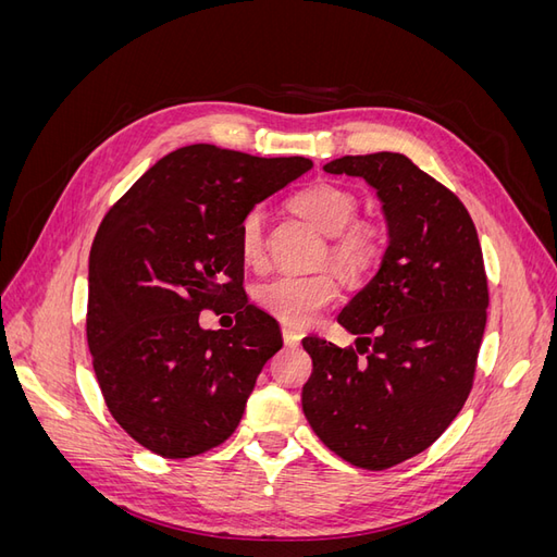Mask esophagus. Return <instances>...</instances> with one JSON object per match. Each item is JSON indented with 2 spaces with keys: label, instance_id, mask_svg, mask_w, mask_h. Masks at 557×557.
I'll return each mask as SVG.
<instances>
[{
  "label": "esophagus",
  "instance_id": "obj_1",
  "mask_svg": "<svg viewBox=\"0 0 557 557\" xmlns=\"http://www.w3.org/2000/svg\"><path fill=\"white\" fill-rule=\"evenodd\" d=\"M281 332H283V342H285V346H290V348L299 346V342H301V334H299L295 327L283 325V327H281Z\"/></svg>",
  "mask_w": 557,
  "mask_h": 557
}]
</instances>
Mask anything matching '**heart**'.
<instances>
[{
    "mask_svg": "<svg viewBox=\"0 0 557 557\" xmlns=\"http://www.w3.org/2000/svg\"><path fill=\"white\" fill-rule=\"evenodd\" d=\"M293 209L330 237L327 256L348 276H362L381 256V232L369 221H352L358 201L339 185H313L293 197ZM264 215L250 209L239 225V248L248 264L264 258ZM342 285L334 272H315L309 276L278 274L262 281L256 288V301L281 323L309 325L311 320L339 299Z\"/></svg>",
    "mask_w": 557,
    "mask_h": 557,
    "instance_id": "obj_1",
    "label": "heart"
}]
</instances>
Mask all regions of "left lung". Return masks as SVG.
<instances>
[{"label":"left lung","instance_id":"left-lung-1","mask_svg":"<svg viewBox=\"0 0 557 557\" xmlns=\"http://www.w3.org/2000/svg\"><path fill=\"white\" fill-rule=\"evenodd\" d=\"M323 170L376 193L387 248L336 318L356 348L301 339L313 360L301 409L330 450L376 471L423 453L462 409L485 330L483 256L462 201L407 156H346Z\"/></svg>","mask_w":557,"mask_h":557}]
</instances>
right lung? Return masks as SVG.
<instances>
[{"instance_id":"obj_1","label":"right lung","mask_w":557,"mask_h":557,"mask_svg":"<svg viewBox=\"0 0 557 557\" xmlns=\"http://www.w3.org/2000/svg\"><path fill=\"white\" fill-rule=\"evenodd\" d=\"M313 166L193 144L172 150L107 213L90 250L88 346L111 416L162 458H193L237 430L276 320L240 301L232 331L201 308L239 300L244 215Z\"/></svg>"}]
</instances>
